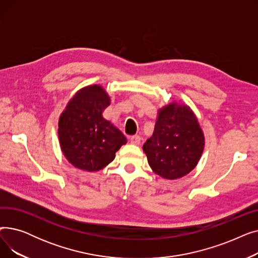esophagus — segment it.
Instances as JSON below:
<instances>
[{
  "label": "esophagus",
  "mask_w": 258,
  "mask_h": 258,
  "mask_svg": "<svg viewBox=\"0 0 258 258\" xmlns=\"http://www.w3.org/2000/svg\"><path fill=\"white\" fill-rule=\"evenodd\" d=\"M130 141H131L132 144L139 145L140 141H141V138H140V136H131L130 137Z\"/></svg>",
  "instance_id": "1"
}]
</instances>
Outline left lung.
<instances>
[{"mask_svg":"<svg viewBox=\"0 0 258 258\" xmlns=\"http://www.w3.org/2000/svg\"><path fill=\"white\" fill-rule=\"evenodd\" d=\"M205 136L187 104L172 101L159 108L153 136L143 145L148 164L166 180L180 179L199 163Z\"/></svg>","mask_w":258,"mask_h":258,"instance_id":"1","label":"left lung"}]
</instances>
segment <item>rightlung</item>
Returning <instances> with one entry per match:
<instances>
[{
  "instance_id": "right-lung-1",
  "label": "right lung",
  "mask_w": 258,
  "mask_h": 258,
  "mask_svg": "<svg viewBox=\"0 0 258 258\" xmlns=\"http://www.w3.org/2000/svg\"><path fill=\"white\" fill-rule=\"evenodd\" d=\"M111 97L99 85L80 89L67 103L58 119L60 150L70 163L84 171H98L108 165L126 144L122 132L102 113Z\"/></svg>"
}]
</instances>
